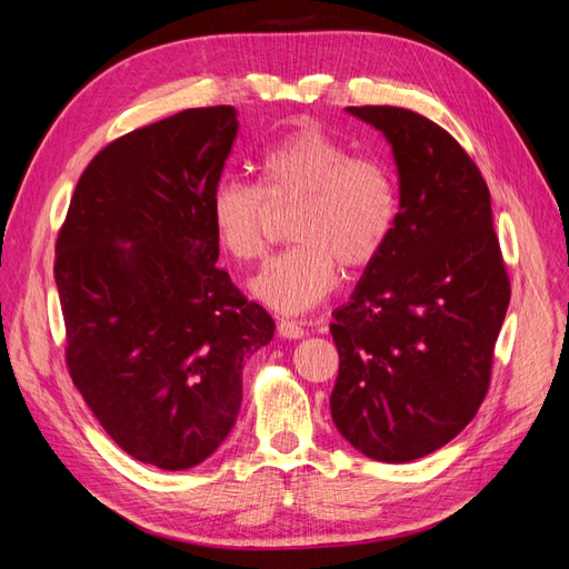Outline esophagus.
<instances>
[{
    "label": "esophagus",
    "instance_id": "obj_1",
    "mask_svg": "<svg viewBox=\"0 0 569 569\" xmlns=\"http://www.w3.org/2000/svg\"><path fill=\"white\" fill-rule=\"evenodd\" d=\"M278 335L282 339H301L306 335V330L295 320H280L278 322Z\"/></svg>",
    "mask_w": 569,
    "mask_h": 569
}]
</instances>
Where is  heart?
Here are the masks:
<instances>
[{
  "label": "heart",
  "instance_id": "obj_1",
  "mask_svg": "<svg viewBox=\"0 0 569 569\" xmlns=\"http://www.w3.org/2000/svg\"><path fill=\"white\" fill-rule=\"evenodd\" d=\"M261 184L222 180L209 199L216 242L239 263L268 251L266 201L297 203L289 242L251 282L256 299L280 313H303L332 295L339 268L363 272L387 249L399 216L391 170L351 157L313 120H299L258 157Z\"/></svg>",
  "mask_w": 569,
  "mask_h": 569
}]
</instances>
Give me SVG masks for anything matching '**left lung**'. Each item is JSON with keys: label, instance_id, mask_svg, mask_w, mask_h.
<instances>
[{"label": "left lung", "instance_id": "left-lung-1", "mask_svg": "<svg viewBox=\"0 0 569 569\" xmlns=\"http://www.w3.org/2000/svg\"><path fill=\"white\" fill-rule=\"evenodd\" d=\"M380 130L399 173L387 249L332 313L339 375L332 420L372 460L441 449L477 416L510 280L489 187L453 137L396 107H349Z\"/></svg>", "mask_w": 569, "mask_h": 569}]
</instances>
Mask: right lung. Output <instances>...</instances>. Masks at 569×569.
<instances>
[{
    "mask_svg": "<svg viewBox=\"0 0 569 569\" xmlns=\"http://www.w3.org/2000/svg\"><path fill=\"white\" fill-rule=\"evenodd\" d=\"M232 107L132 130L84 168L57 239L71 380L128 456L203 462L242 406V366L274 320L216 266L209 199L237 137Z\"/></svg>",
    "mask_w": 569,
    "mask_h": 569,
    "instance_id": "right-lung-1",
    "label": "right lung"
}]
</instances>
